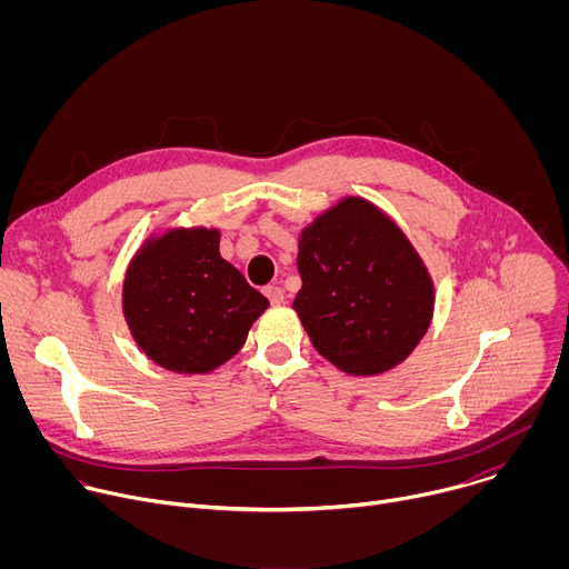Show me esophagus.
Masks as SVG:
<instances>
[{"label": "esophagus", "instance_id": "1", "mask_svg": "<svg viewBox=\"0 0 569 569\" xmlns=\"http://www.w3.org/2000/svg\"><path fill=\"white\" fill-rule=\"evenodd\" d=\"M263 292H266V297L270 299V303H274V306L283 303V290H281L279 286H268Z\"/></svg>", "mask_w": 569, "mask_h": 569}]
</instances>
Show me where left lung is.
Instances as JSON below:
<instances>
[{"mask_svg": "<svg viewBox=\"0 0 569 569\" xmlns=\"http://www.w3.org/2000/svg\"><path fill=\"white\" fill-rule=\"evenodd\" d=\"M295 312L312 347L349 376H378L430 329L435 281L412 240L373 202L347 196L299 233Z\"/></svg>", "mask_w": 569, "mask_h": 569, "instance_id": "1", "label": "left lung"}]
</instances>
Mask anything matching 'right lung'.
I'll return each instance as SVG.
<instances>
[{"label": "right lung", "instance_id": "add662e5", "mask_svg": "<svg viewBox=\"0 0 569 569\" xmlns=\"http://www.w3.org/2000/svg\"><path fill=\"white\" fill-rule=\"evenodd\" d=\"M268 306L220 257L218 227L152 231L123 277L121 308L132 340L173 373L202 376L231 360Z\"/></svg>", "mask_w": 569, "mask_h": 569}]
</instances>
